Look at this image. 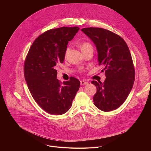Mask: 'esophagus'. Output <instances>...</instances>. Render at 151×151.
<instances>
[{
	"mask_svg": "<svg viewBox=\"0 0 151 151\" xmlns=\"http://www.w3.org/2000/svg\"><path fill=\"white\" fill-rule=\"evenodd\" d=\"M87 84H88V82H86V81H83V80H82V81H81V85H87Z\"/></svg>",
	"mask_w": 151,
	"mask_h": 151,
	"instance_id": "obj_1",
	"label": "esophagus"
}]
</instances>
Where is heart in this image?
<instances>
[{
    "label": "heart",
    "instance_id": "heart-1",
    "mask_svg": "<svg viewBox=\"0 0 151 151\" xmlns=\"http://www.w3.org/2000/svg\"><path fill=\"white\" fill-rule=\"evenodd\" d=\"M79 47H80V48H81V50H82V52L84 51L87 50L88 49H93V45L90 44V42H87V41H84V42H81L80 44H79ZM69 50V48H66V51H65V55H66L68 54Z\"/></svg>",
    "mask_w": 151,
    "mask_h": 151
}]
</instances>
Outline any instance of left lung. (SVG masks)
I'll list each match as a JSON object with an SVG mask.
<instances>
[{"mask_svg":"<svg viewBox=\"0 0 151 151\" xmlns=\"http://www.w3.org/2000/svg\"><path fill=\"white\" fill-rule=\"evenodd\" d=\"M81 30L96 45L99 64L103 67L101 71L106 77L103 83L91 81L97 87L94 103L104 112L115 110L125 101L134 82L135 70L130 50L120 36L108 30L88 27Z\"/></svg>","mask_w":151,"mask_h":151,"instance_id":"8db88e82","label":"left lung"}]
</instances>
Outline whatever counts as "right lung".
Returning a JSON list of instances; mask_svg holds the SVG:
<instances>
[{"label": "right lung", "instance_id": "1", "mask_svg": "<svg viewBox=\"0 0 151 151\" xmlns=\"http://www.w3.org/2000/svg\"><path fill=\"white\" fill-rule=\"evenodd\" d=\"M78 27L50 29L33 42L26 57L24 74L29 90L37 104L48 114L62 115L71 107L80 81L71 76L61 82L55 66L63 63L67 45L77 33Z\"/></svg>", "mask_w": 151, "mask_h": 151}]
</instances>
